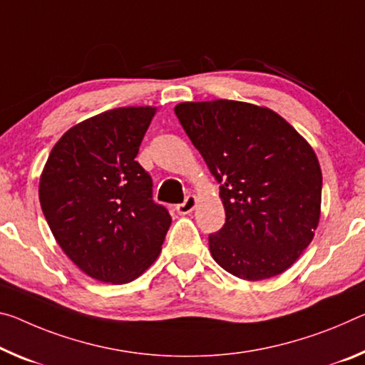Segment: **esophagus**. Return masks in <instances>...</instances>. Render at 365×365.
<instances>
[{
    "instance_id": "obj_1",
    "label": "esophagus",
    "mask_w": 365,
    "mask_h": 365,
    "mask_svg": "<svg viewBox=\"0 0 365 365\" xmlns=\"http://www.w3.org/2000/svg\"><path fill=\"white\" fill-rule=\"evenodd\" d=\"M196 205H198V198H196L195 195H188L187 198H185L183 203L175 206V210H177L178 214H182V216H185V214L192 212L195 207H196Z\"/></svg>"
}]
</instances>
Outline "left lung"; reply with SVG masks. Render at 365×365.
Returning a JSON list of instances; mask_svg holds the SVG:
<instances>
[{
  "mask_svg": "<svg viewBox=\"0 0 365 365\" xmlns=\"http://www.w3.org/2000/svg\"><path fill=\"white\" fill-rule=\"evenodd\" d=\"M175 115L219 182L225 224L210 235L214 262L245 281L284 273L320 221L314 149L281 115L255 103L182 102Z\"/></svg>",
  "mask_w": 365,
  "mask_h": 365,
  "instance_id": "left-lung-1",
  "label": "left lung"
}]
</instances>
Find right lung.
<instances>
[{
    "label": "right lung",
    "mask_w": 365,
    "mask_h": 365,
    "mask_svg": "<svg viewBox=\"0 0 365 365\" xmlns=\"http://www.w3.org/2000/svg\"><path fill=\"white\" fill-rule=\"evenodd\" d=\"M158 108L107 110L69 128L51 149L38 198L58 245L91 277L126 284L159 257L172 217L153 201L135 158Z\"/></svg>",
    "instance_id": "obj_1"
}]
</instances>
